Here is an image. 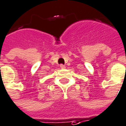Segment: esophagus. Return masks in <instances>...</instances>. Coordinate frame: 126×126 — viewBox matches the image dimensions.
<instances>
[{
    "label": "esophagus",
    "mask_w": 126,
    "mask_h": 126,
    "mask_svg": "<svg viewBox=\"0 0 126 126\" xmlns=\"http://www.w3.org/2000/svg\"><path fill=\"white\" fill-rule=\"evenodd\" d=\"M60 67H61V69H64V68H65V66L64 65H63V64H61V65H60Z\"/></svg>",
    "instance_id": "34e87169"
}]
</instances>
